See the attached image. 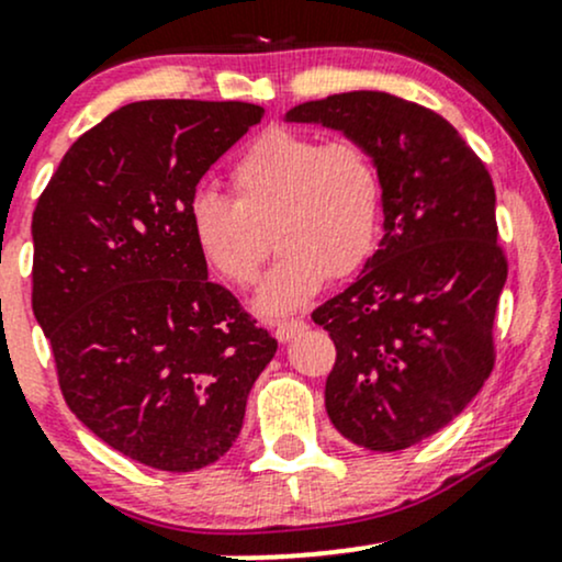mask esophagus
<instances>
[{"label": "esophagus", "instance_id": "esophagus-1", "mask_svg": "<svg viewBox=\"0 0 562 562\" xmlns=\"http://www.w3.org/2000/svg\"><path fill=\"white\" fill-rule=\"evenodd\" d=\"M303 322L301 319H290V322H277L274 325V338L280 340V344H290V340L295 338V335L303 333Z\"/></svg>", "mask_w": 562, "mask_h": 562}]
</instances>
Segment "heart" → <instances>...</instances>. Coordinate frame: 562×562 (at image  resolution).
I'll return each mask as SVG.
<instances>
[{
    "mask_svg": "<svg viewBox=\"0 0 562 562\" xmlns=\"http://www.w3.org/2000/svg\"><path fill=\"white\" fill-rule=\"evenodd\" d=\"M235 200L216 192L192 198L190 232L200 256L222 280L250 285L269 254L280 259L256 290L263 317L308 303L327 274L346 277L370 259L383 218V182L359 142H322L295 128H267L232 160Z\"/></svg>",
    "mask_w": 562,
    "mask_h": 562,
    "instance_id": "obj_1",
    "label": "heart"
}]
</instances>
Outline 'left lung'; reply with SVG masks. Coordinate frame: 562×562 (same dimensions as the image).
I'll return each mask as SVG.
<instances>
[{
	"label": "left lung",
	"instance_id": "left-lung-1",
	"mask_svg": "<svg viewBox=\"0 0 562 562\" xmlns=\"http://www.w3.org/2000/svg\"><path fill=\"white\" fill-rule=\"evenodd\" d=\"M285 121L359 142L380 171L383 240L312 319L338 351L325 385L338 434L409 449L454 420L494 367L507 261L492 177L447 119L389 92L301 102Z\"/></svg>",
	"mask_w": 562,
	"mask_h": 562
}]
</instances>
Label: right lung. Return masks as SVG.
<instances>
[{
  "label": "right lung",
  "mask_w": 562,
  "mask_h": 562,
  "mask_svg": "<svg viewBox=\"0 0 562 562\" xmlns=\"http://www.w3.org/2000/svg\"><path fill=\"white\" fill-rule=\"evenodd\" d=\"M250 102H128L81 134L38 198L34 317L97 438L190 473L229 451L277 340L254 325L190 232L195 187L261 121Z\"/></svg>",
  "instance_id": "add662e5"
}]
</instances>
